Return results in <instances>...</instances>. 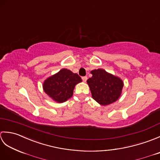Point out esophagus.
<instances>
[{"mask_svg": "<svg viewBox=\"0 0 160 160\" xmlns=\"http://www.w3.org/2000/svg\"><path fill=\"white\" fill-rule=\"evenodd\" d=\"M82 80L84 81V82H85L87 80V76H83V77H82Z\"/></svg>", "mask_w": 160, "mask_h": 160, "instance_id": "34e87169", "label": "esophagus"}]
</instances>
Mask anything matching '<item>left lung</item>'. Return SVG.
Wrapping results in <instances>:
<instances>
[{"label":"left lung","mask_w":160,"mask_h":160,"mask_svg":"<svg viewBox=\"0 0 160 160\" xmlns=\"http://www.w3.org/2000/svg\"><path fill=\"white\" fill-rule=\"evenodd\" d=\"M92 77L87 80L92 98L103 106L110 104L120 98L124 83L120 78L102 69L91 71Z\"/></svg>","instance_id":"8db88e82"}]
</instances>
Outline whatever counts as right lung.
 I'll return each instance as SVG.
<instances>
[{"instance_id":"add662e5","label":"right lung","mask_w":160,"mask_h":160,"mask_svg":"<svg viewBox=\"0 0 160 160\" xmlns=\"http://www.w3.org/2000/svg\"><path fill=\"white\" fill-rule=\"evenodd\" d=\"M80 82L82 79L78 74L62 69L45 80L43 89L54 101L62 103L72 97L75 86Z\"/></svg>"}]
</instances>
